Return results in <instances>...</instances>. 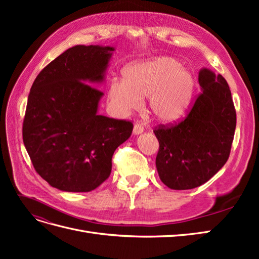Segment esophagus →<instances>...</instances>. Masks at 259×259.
<instances>
[{
    "label": "esophagus",
    "instance_id": "1",
    "mask_svg": "<svg viewBox=\"0 0 259 259\" xmlns=\"http://www.w3.org/2000/svg\"><path fill=\"white\" fill-rule=\"evenodd\" d=\"M144 132V127L140 125L139 123H135L134 124V128H133V133H134L135 135H139L142 134V133Z\"/></svg>",
    "mask_w": 259,
    "mask_h": 259
}]
</instances>
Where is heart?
<instances>
[{"instance_id": "heart-1", "label": "heart", "mask_w": 259, "mask_h": 259, "mask_svg": "<svg viewBox=\"0 0 259 259\" xmlns=\"http://www.w3.org/2000/svg\"><path fill=\"white\" fill-rule=\"evenodd\" d=\"M124 79H113L109 100L115 110L137 109L148 96V112L155 120L169 123L183 117L194 92V76L174 57L159 56L137 61L123 71Z\"/></svg>"}]
</instances>
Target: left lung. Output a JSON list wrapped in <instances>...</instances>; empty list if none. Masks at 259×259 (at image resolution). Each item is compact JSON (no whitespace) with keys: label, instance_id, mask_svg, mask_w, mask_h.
Masks as SVG:
<instances>
[{"label":"left lung","instance_id":"obj_1","mask_svg":"<svg viewBox=\"0 0 259 259\" xmlns=\"http://www.w3.org/2000/svg\"><path fill=\"white\" fill-rule=\"evenodd\" d=\"M202 92L185 119L160 124L155 165L164 185L174 190L193 189L206 183L228 160L237 113L229 85L208 69L199 72Z\"/></svg>","mask_w":259,"mask_h":259}]
</instances>
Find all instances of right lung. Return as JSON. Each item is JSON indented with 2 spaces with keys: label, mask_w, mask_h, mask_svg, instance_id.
<instances>
[{
  "label": "right lung",
  "mask_w": 259,
  "mask_h": 259,
  "mask_svg": "<svg viewBox=\"0 0 259 259\" xmlns=\"http://www.w3.org/2000/svg\"><path fill=\"white\" fill-rule=\"evenodd\" d=\"M113 48L76 45L37 74L30 90L22 139L36 173L52 187L89 192L110 176L115 149L133 123L97 114Z\"/></svg>",
  "instance_id": "obj_1"
}]
</instances>
